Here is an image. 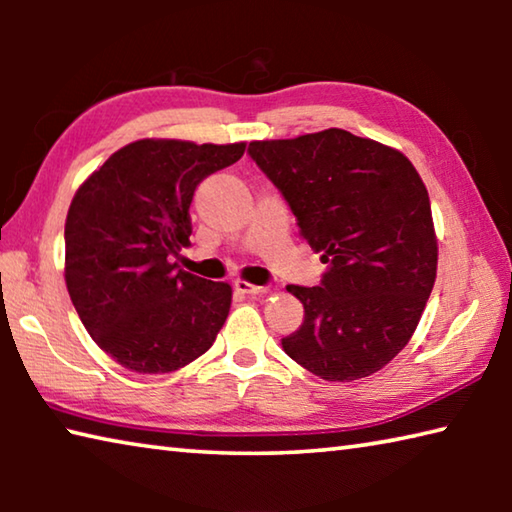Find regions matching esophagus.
Wrapping results in <instances>:
<instances>
[{
    "label": "esophagus",
    "mask_w": 512,
    "mask_h": 512,
    "mask_svg": "<svg viewBox=\"0 0 512 512\" xmlns=\"http://www.w3.org/2000/svg\"><path fill=\"white\" fill-rule=\"evenodd\" d=\"M232 287H235L239 293H246V296H259V293H264V287H257V284H250L246 280H235L232 282Z\"/></svg>",
    "instance_id": "obj_1"
}]
</instances>
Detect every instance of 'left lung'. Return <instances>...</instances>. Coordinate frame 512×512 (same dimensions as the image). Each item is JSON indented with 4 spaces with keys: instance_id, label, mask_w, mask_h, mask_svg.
Returning <instances> with one entry per match:
<instances>
[{
    "instance_id": "left-lung-1",
    "label": "left lung",
    "mask_w": 512,
    "mask_h": 512,
    "mask_svg": "<svg viewBox=\"0 0 512 512\" xmlns=\"http://www.w3.org/2000/svg\"><path fill=\"white\" fill-rule=\"evenodd\" d=\"M327 271L318 287L289 284L305 320L282 348L327 381L377 372L420 323L436 282L438 244L427 187L400 151L341 128L250 142Z\"/></svg>"
}]
</instances>
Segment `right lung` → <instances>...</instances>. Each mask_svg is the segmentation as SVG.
I'll list each match as a JSON object with an SVG mask.
<instances>
[{
    "mask_svg": "<svg viewBox=\"0 0 512 512\" xmlns=\"http://www.w3.org/2000/svg\"><path fill=\"white\" fill-rule=\"evenodd\" d=\"M246 144L137 140L85 180L65 221V282L94 343L119 366L162 375L212 348L228 318L225 282L171 264L192 246L189 205Z\"/></svg>",
    "mask_w": 512,
    "mask_h": 512,
    "instance_id": "add662e5",
    "label": "right lung"
}]
</instances>
